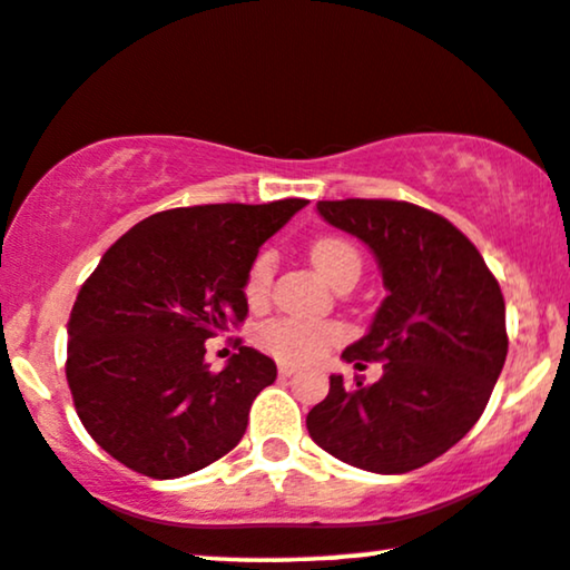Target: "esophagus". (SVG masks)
Instances as JSON below:
<instances>
[{
  "label": "esophagus",
  "mask_w": 570,
  "mask_h": 570,
  "mask_svg": "<svg viewBox=\"0 0 570 570\" xmlns=\"http://www.w3.org/2000/svg\"><path fill=\"white\" fill-rule=\"evenodd\" d=\"M297 370H299L297 364H292V362H281V364H278V375H281V377H292L294 373H297Z\"/></svg>",
  "instance_id": "1"
}]
</instances>
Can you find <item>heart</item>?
<instances>
[{"mask_svg":"<svg viewBox=\"0 0 570 570\" xmlns=\"http://www.w3.org/2000/svg\"><path fill=\"white\" fill-rule=\"evenodd\" d=\"M309 257L331 284H336L344 273H360L362 268L360 253H356L354 245L338 237H323L313 242ZM273 271H276V257H273L271 249H261L245 273V297L249 305H261L268 297ZM341 338H344V325L299 321V317H273L257 331V344L284 362H313Z\"/></svg>","mask_w":570,"mask_h":570,"instance_id":"heart-1","label":"heart"}]
</instances>
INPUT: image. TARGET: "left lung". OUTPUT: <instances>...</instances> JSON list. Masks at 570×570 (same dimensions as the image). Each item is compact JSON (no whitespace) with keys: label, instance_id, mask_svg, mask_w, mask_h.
I'll return each instance as SVG.
<instances>
[{"label":"left lung","instance_id":"8db88e82","mask_svg":"<svg viewBox=\"0 0 570 570\" xmlns=\"http://www.w3.org/2000/svg\"><path fill=\"white\" fill-rule=\"evenodd\" d=\"M317 210L373 249L389 297L344 360L383 377L331 391L307 414L309 438L377 474L420 469L456 445L488 406L508 354L505 302L480 249L449 218L406 200H321Z\"/></svg>","mask_w":570,"mask_h":570}]
</instances>
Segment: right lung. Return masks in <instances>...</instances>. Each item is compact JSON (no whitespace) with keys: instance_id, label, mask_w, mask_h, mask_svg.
I'll list each match as a JSON object with an SVG mask.
<instances>
[{"instance_id":"right-lung-1","label":"right lung","mask_w":570,"mask_h":570,"mask_svg":"<svg viewBox=\"0 0 570 570\" xmlns=\"http://www.w3.org/2000/svg\"><path fill=\"white\" fill-rule=\"evenodd\" d=\"M305 203L161 210L106 249L72 305L65 373L82 428L111 459L174 480L239 443L276 362L234 338L239 352L214 373L206 341L245 323L249 263Z\"/></svg>"}]
</instances>
